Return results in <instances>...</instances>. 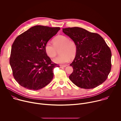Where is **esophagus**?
Wrapping results in <instances>:
<instances>
[{
	"instance_id": "esophagus-1",
	"label": "esophagus",
	"mask_w": 121,
	"mask_h": 121,
	"mask_svg": "<svg viewBox=\"0 0 121 121\" xmlns=\"http://www.w3.org/2000/svg\"><path fill=\"white\" fill-rule=\"evenodd\" d=\"M67 66V65H60V67L61 68H64L65 67H66Z\"/></svg>"
}]
</instances>
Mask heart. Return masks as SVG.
Returning <instances> with one entry per match:
<instances>
[{
    "instance_id": "obj_1",
    "label": "heart",
    "mask_w": 121,
    "mask_h": 121,
    "mask_svg": "<svg viewBox=\"0 0 121 121\" xmlns=\"http://www.w3.org/2000/svg\"><path fill=\"white\" fill-rule=\"evenodd\" d=\"M53 44L48 42L45 45V52L48 57L54 58L57 54L60 49L59 56L53 60L57 64H64L74 57L77 53V46L75 42L69 40L66 36L59 35L55 37L53 40Z\"/></svg>"
}]
</instances>
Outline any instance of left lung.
Segmentation results:
<instances>
[{
  "instance_id": "1",
  "label": "left lung",
  "mask_w": 121,
  "mask_h": 121,
  "mask_svg": "<svg viewBox=\"0 0 121 121\" xmlns=\"http://www.w3.org/2000/svg\"><path fill=\"white\" fill-rule=\"evenodd\" d=\"M63 32L75 42L77 51L70 64L73 72L69 77L78 87L93 89L104 82L111 69L112 53L99 34L79 27L63 28Z\"/></svg>"
}]
</instances>
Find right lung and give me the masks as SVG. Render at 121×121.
Listing matches in <instances>:
<instances>
[{"label":"right lung","mask_w":121,"mask_h":121,"mask_svg":"<svg viewBox=\"0 0 121 121\" xmlns=\"http://www.w3.org/2000/svg\"><path fill=\"white\" fill-rule=\"evenodd\" d=\"M60 30V27L34 26L15 40L9 64L15 79L22 87L37 91L52 80L54 68L59 66L47 56L44 47Z\"/></svg>","instance_id":"obj_1"}]
</instances>
